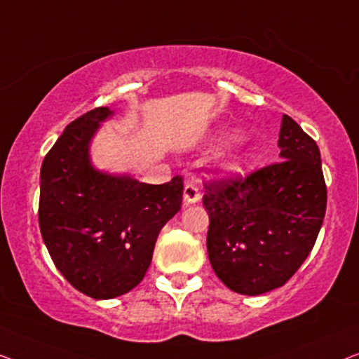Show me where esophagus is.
<instances>
[{"instance_id":"obj_1","label":"esophagus","mask_w":359,"mask_h":359,"mask_svg":"<svg viewBox=\"0 0 359 359\" xmlns=\"http://www.w3.org/2000/svg\"><path fill=\"white\" fill-rule=\"evenodd\" d=\"M200 198H201V195H200L198 187L194 185V184H187L185 189H184V203L185 205L198 203Z\"/></svg>"}]
</instances>
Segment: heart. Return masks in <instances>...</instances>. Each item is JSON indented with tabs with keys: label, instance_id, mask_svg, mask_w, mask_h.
<instances>
[{
	"label": "heart",
	"instance_id": "heart-1",
	"mask_svg": "<svg viewBox=\"0 0 359 359\" xmlns=\"http://www.w3.org/2000/svg\"><path fill=\"white\" fill-rule=\"evenodd\" d=\"M221 168H223V170L228 175H234V174H239L241 172L242 168H244V163H242L241 159L232 158V159L224 161V164L221 165Z\"/></svg>",
	"mask_w": 359,
	"mask_h": 359
}]
</instances>
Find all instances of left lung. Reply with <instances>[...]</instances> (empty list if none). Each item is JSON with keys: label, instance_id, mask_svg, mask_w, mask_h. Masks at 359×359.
I'll return each mask as SVG.
<instances>
[{"label": "left lung", "instance_id": "8db88e82", "mask_svg": "<svg viewBox=\"0 0 359 359\" xmlns=\"http://www.w3.org/2000/svg\"><path fill=\"white\" fill-rule=\"evenodd\" d=\"M280 163L247 179L206 185L210 264L229 290L259 296L296 273L316 244L325 216L320 151L283 115Z\"/></svg>", "mask_w": 359, "mask_h": 359}]
</instances>
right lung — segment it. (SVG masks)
Instances as JSON below:
<instances>
[{"label":"right lung","instance_id":"right-lung-1","mask_svg":"<svg viewBox=\"0 0 359 359\" xmlns=\"http://www.w3.org/2000/svg\"><path fill=\"white\" fill-rule=\"evenodd\" d=\"M114 110L65 128L40 169L39 224L53 264L83 294L112 299L144 278L161 229L180 210L184 182L151 185L94 168L90 143Z\"/></svg>","mask_w":359,"mask_h":359}]
</instances>
